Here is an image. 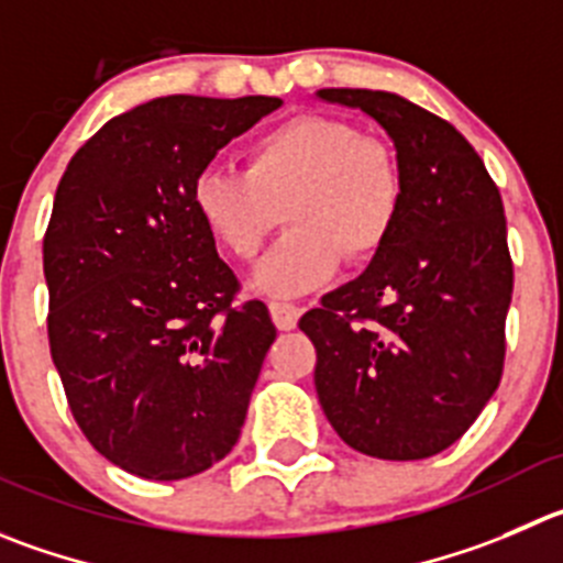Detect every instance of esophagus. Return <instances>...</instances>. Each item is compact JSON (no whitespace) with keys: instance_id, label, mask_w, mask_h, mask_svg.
Segmentation results:
<instances>
[{"instance_id":"esophagus-1","label":"esophagus","mask_w":563,"mask_h":563,"mask_svg":"<svg viewBox=\"0 0 563 563\" xmlns=\"http://www.w3.org/2000/svg\"><path fill=\"white\" fill-rule=\"evenodd\" d=\"M271 318L273 323L278 325L282 331H290L298 325V318H301V307L296 303H287V301H273L271 303Z\"/></svg>"}]
</instances>
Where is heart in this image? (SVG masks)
<instances>
[{"mask_svg":"<svg viewBox=\"0 0 563 563\" xmlns=\"http://www.w3.org/2000/svg\"><path fill=\"white\" fill-rule=\"evenodd\" d=\"M192 210L234 260H254L278 212L290 232L260 262L256 290L292 298L323 287L342 260L358 265L387 245L406 176L387 141L329 115H298L256 137L243 170L210 165L192 179Z\"/></svg>","mask_w":563,"mask_h":563,"instance_id":"obj_1","label":"heart"}]
</instances>
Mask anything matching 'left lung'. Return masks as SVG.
Wrapping results in <instances>:
<instances>
[{
    "label": "left lung",
    "mask_w": 563,
    "mask_h": 563,
    "mask_svg": "<svg viewBox=\"0 0 563 563\" xmlns=\"http://www.w3.org/2000/svg\"><path fill=\"white\" fill-rule=\"evenodd\" d=\"M395 143L406 201L367 271L301 318L314 389L342 442L415 462L445 451L495 395L514 265L500 190L445 118L387 90L323 88Z\"/></svg>",
    "instance_id": "obj_1"
}]
</instances>
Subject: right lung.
I'll return each mask as SVG.
<instances>
[{
  "mask_svg": "<svg viewBox=\"0 0 563 563\" xmlns=\"http://www.w3.org/2000/svg\"><path fill=\"white\" fill-rule=\"evenodd\" d=\"M276 96H163L71 157L44 238L49 347L90 445L148 481L205 473L234 448L267 347L262 301L192 210L190 187Z\"/></svg>",
  "mask_w": 563,
  "mask_h": 563,
  "instance_id": "obj_1",
  "label": "right lung"
}]
</instances>
